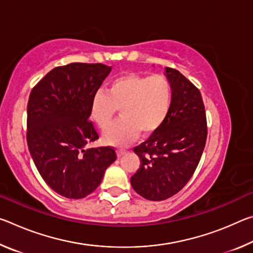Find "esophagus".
Returning <instances> with one entry per match:
<instances>
[{"label": "esophagus", "mask_w": 253, "mask_h": 253, "mask_svg": "<svg viewBox=\"0 0 253 253\" xmlns=\"http://www.w3.org/2000/svg\"><path fill=\"white\" fill-rule=\"evenodd\" d=\"M126 153H127V151H125V149H122V148H118V149H117V155H118V157L124 156Z\"/></svg>", "instance_id": "obj_1"}]
</instances>
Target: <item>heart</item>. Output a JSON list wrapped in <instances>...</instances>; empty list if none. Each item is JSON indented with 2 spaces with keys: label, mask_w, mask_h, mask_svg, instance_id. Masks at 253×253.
Segmentation results:
<instances>
[{
  "label": "heart",
  "mask_w": 253,
  "mask_h": 253,
  "mask_svg": "<svg viewBox=\"0 0 253 253\" xmlns=\"http://www.w3.org/2000/svg\"><path fill=\"white\" fill-rule=\"evenodd\" d=\"M172 85L163 75L127 74L110 81L108 91L98 89L91 100V116L102 129L121 109L122 118L104 132V140L126 146L139 130L151 134L158 129L172 106Z\"/></svg>",
  "instance_id": "heart-1"
}]
</instances>
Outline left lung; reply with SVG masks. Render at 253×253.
I'll use <instances>...</instances> for the list:
<instances>
[{
    "label": "left lung",
    "instance_id": "8db88e82",
    "mask_svg": "<svg viewBox=\"0 0 253 253\" xmlns=\"http://www.w3.org/2000/svg\"><path fill=\"white\" fill-rule=\"evenodd\" d=\"M165 76L173 92L169 113L163 125L134 148L140 165L130 184L149 201L169 199L186 185L198 168L208 137L199 89L173 68H166Z\"/></svg>",
    "mask_w": 253,
    "mask_h": 253
}]
</instances>
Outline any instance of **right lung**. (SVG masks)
Listing matches in <instances>:
<instances>
[{"label": "right lung", "instance_id": "right-lung-1", "mask_svg": "<svg viewBox=\"0 0 253 253\" xmlns=\"http://www.w3.org/2000/svg\"><path fill=\"white\" fill-rule=\"evenodd\" d=\"M110 71L102 63H69L48 72L30 93V154L44 182L67 199L92 193L117 158L110 146L85 148L99 138L89 121L91 100Z\"/></svg>", "mask_w": 253, "mask_h": 253}]
</instances>
